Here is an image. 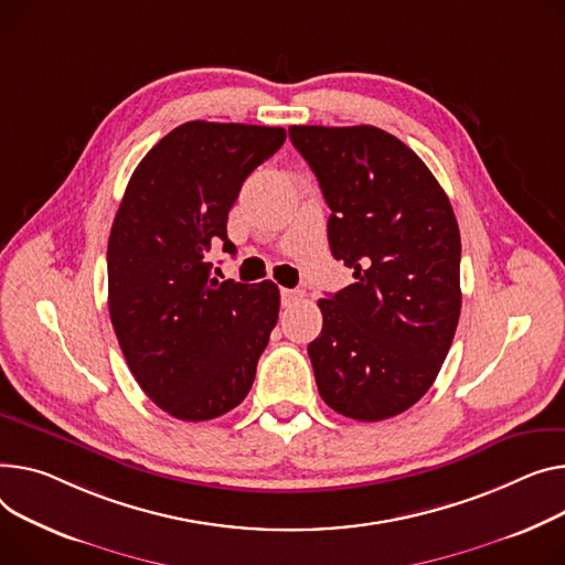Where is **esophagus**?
<instances>
[{
	"label": "esophagus",
	"mask_w": 565,
	"mask_h": 565,
	"mask_svg": "<svg viewBox=\"0 0 565 565\" xmlns=\"http://www.w3.org/2000/svg\"><path fill=\"white\" fill-rule=\"evenodd\" d=\"M302 297H305V292H302V290L281 288V305H284V307H295Z\"/></svg>",
	"instance_id": "esophagus-1"
}]
</instances>
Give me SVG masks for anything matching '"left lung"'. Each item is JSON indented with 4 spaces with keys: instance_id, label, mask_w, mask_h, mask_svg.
<instances>
[{
    "instance_id": "8db88e82",
    "label": "left lung",
    "mask_w": 565,
    "mask_h": 565,
    "mask_svg": "<svg viewBox=\"0 0 565 565\" xmlns=\"http://www.w3.org/2000/svg\"><path fill=\"white\" fill-rule=\"evenodd\" d=\"M331 209L333 258L354 284L322 297L309 345L320 397L341 416L377 423L434 384L461 313V236L423 159L384 129L290 127Z\"/></svg>"
}]
</instances>
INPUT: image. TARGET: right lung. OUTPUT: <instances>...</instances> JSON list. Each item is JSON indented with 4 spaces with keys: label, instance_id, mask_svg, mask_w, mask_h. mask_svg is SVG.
Here are the masks:
<instances>
[{
    "label": "right lung",
    "instance_id": "add662e5",
    "mask_svg": "<svg viewBox=\"0 0 565 565\" xmlns=\"http://www.w3.org/2000/svg\"><path fill=\"white\" fill-rule=\"evenodd\" d=\"M286 140L281 127L193 120L134 170L108 236V313L138 386L170 416L202 423L249 393L279 318L273 281L211 279V245L236 254L230 209Z\"/></svg>",
    "mask_w": 565,
    "mask_h": 565
}]
</instances>
